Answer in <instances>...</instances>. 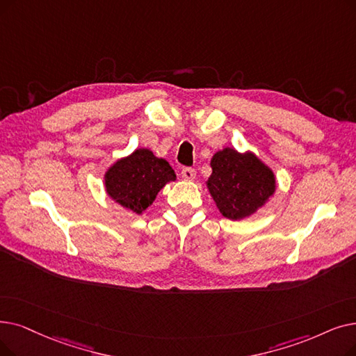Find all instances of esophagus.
I'll return each mask as SVG.
<instances>
[{"mask_svg": "<svg viewBox=\"0 0 356 356\" xmlns=\"http://www.w3.org/2000/svg\"><path fill=\"white\" fill-rule=\"evenodd\" d=\"M181 177H183L184 180L192 181V180H195V177H196V172H195L193 168H191V167H184V168H181Z\"/></svg>", "mask_w": 356, "mask_h": 356, "instance_id": "34e87169", "label": "esophagus"}]
</instances>
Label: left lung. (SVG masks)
I'll return each mask as SVG.
<instances>
[{
  "label": "left lung",
  "mask_w": 356,
  "mask_h": 356,
  "mask_svg": "<svg viewBox=\"0 0 356 356\" xmlns=\"http://www.w3.org/2000/svg\"><path fill=\"white\" fill-rule=\"evenodd\" d=\"M207 188L222 216L241 221L265 207L276 192L273 170L254 152L233 147L216 151Z\"/></svg>",
  "instance_id": "8db88e82"
}]
</instances>
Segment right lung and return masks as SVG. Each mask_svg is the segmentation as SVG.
I'll list each match as a JSON object with an SVG mask.
<instances>
[{"mask_svg":"<svg viewBox=\"0 0 356 356\" xmlns=\"http://www.w3.org/2000/svg\"><path fill=\"white\" fill-rule=\"evenodd\" d=\"M176 173L167 160L148 148H138L118 159L104 172V191L122 208L141 215Z\"/></svg>","mask_w":356,"mask_h":356,"instance_id":"obj_1","label":"right lung"}]
</instances>
